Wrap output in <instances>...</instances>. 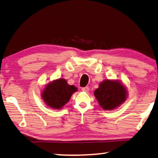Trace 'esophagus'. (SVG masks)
<instances>
[{
  "label": "esophagus",
  "mask_w": 158,
  "mask_h": 158,
  "mask_svg": "<svg viewBox=\"0 0 158 158\" xmlns=\"http://www.w3.org/2000/svg\"><path fill=\"white\" fill-rule=\"evenodd\" d=\"M81 90L84 91V92H88V91H89V88L88 86H86V87H83V88L81 89Z\"/></svg>",
  "instance_id": "1"
}]
</instances>
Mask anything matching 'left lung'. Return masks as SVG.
<instances>
[{"instance_id": "1", "label": "left lung", "mask_w": 158, "mask_h": 158, "mask_svg": "<svg viewBox=\"0 0 158 158\" xmlns=\"http://www.w3.org/2000/svg\"><path fill=\"white\" fill-rule=\"evenodd\" d=\"M94 96L104 110H113L121 106L127 98V91L118 80H105L94 91Z\"/></svg>"}]
</instances>
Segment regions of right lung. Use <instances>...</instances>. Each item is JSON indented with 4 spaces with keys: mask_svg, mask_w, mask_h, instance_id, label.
Returning <instances> with one entry per match:
<instances>
[{
    "mask_svg": "<svg viewBox=\"0 0 158 158\" xmlns=\"http://www.w3.org/2000/svg\"><path fill=\"white\" fill-rule=\"evenodd\" d=\"M77 91V87L68 84L64 79H58L46 86L42 92V98L49 107L61 109Z\"/></svg>",
    "mask_w": 158,
    "mask_h": 158,
    "instance_id": "obj_1",
    "label": "right lung"
}]
</instances>
